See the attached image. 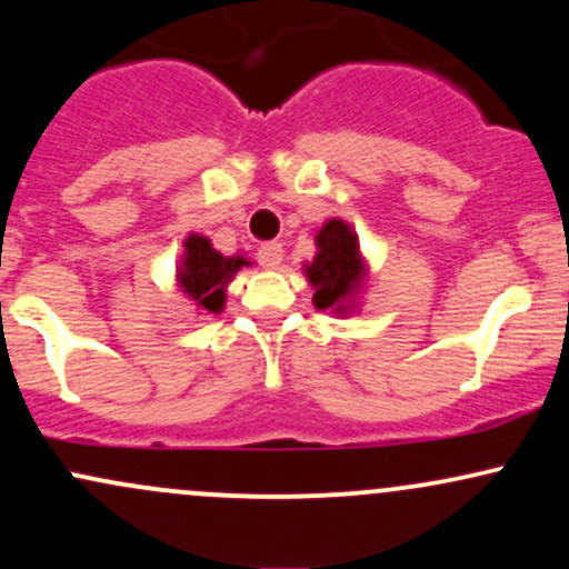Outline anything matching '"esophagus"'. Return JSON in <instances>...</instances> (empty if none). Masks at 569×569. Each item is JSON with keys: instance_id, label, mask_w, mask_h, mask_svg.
<instances>
[{"instance_id": "1", "label": "esophagus", "mask_w": 569, "mask_h": 569, "mask_svg": "<svg viewBox=\"0 0 569 569\" xmlns=\"http://www.w3.org/2000/svg\"><path fill=\"white\" fill-rule=\"evenodd\" d=\"M256 256H259L261 267H267V270H278L280 261H283V246H280V242H264Z\"/></svg>"}]
</instances>
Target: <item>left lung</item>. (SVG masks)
Wrapping results in <instances>:
<instances>
[{"label": "left lung", "instance_id": "left-lung-1", "mask_svg": "<svg viewBox=\"0 0 569 569\" xmlns=\"http://www.w3.org/2000/svg\"><path fill=\"white\" fill-rule=\"evenodd\" d=\"M318 253L313 264H308V280L316 286V308L342 310V302L353 295L361 280V256L359 242L351 227L342 221H327L316 234Z\"/></svg>", "mask_w": 569, "mask_h": 569}]
</instances>
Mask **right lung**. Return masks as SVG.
I'll return each mask as SVG.
<instances>
[{
	"label": "right lung",
	"mask_w": 569,
	"mask_h": 569,
	"mask_svg": "<svg viewBox=\"0 0 569 569\" xmlns=\"http://www.w3.org/2000/svg\"><path fill=\"white\" fill-rule=\"evenodd\" d=\"M248 261L242 256H221L210 246L208 237L191 234L186 240V256L180 264V286L189 295L197 308L208 313H221L223 308V289L232 280V274L246 267Z\"/></svg>",
	"instance_id": "1"
}]
</instances>
